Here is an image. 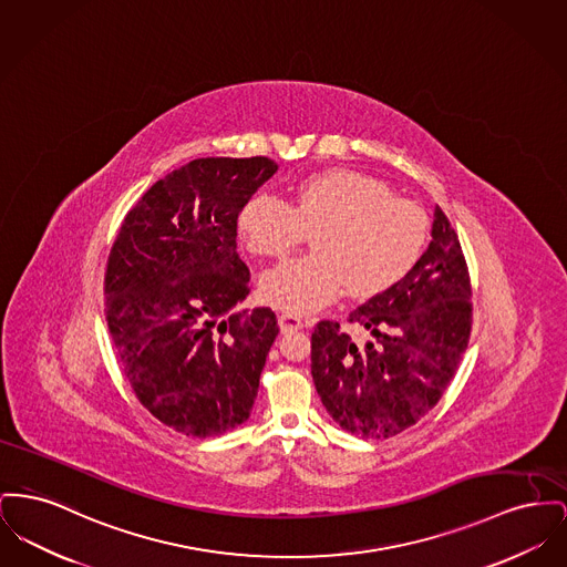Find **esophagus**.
Segmentation results:
<instances>
[{
    "instance_id": "34e87169",
    "label": "esophagus",
    "mask_w": 567,
    "mask_h": 567,
    "mask_svg": "<svg viewBox=\"0 0 567 567\" xmlns=\"http://www.w3.org/2000/svg\"><path fill=\"white\" fill-rule=\"evenodd\" d=\"M278 326H280L282 332H293V330H301L303 328V321H301L298 315L282 312V315H278Z\"/></svg>"
}]
</instances>
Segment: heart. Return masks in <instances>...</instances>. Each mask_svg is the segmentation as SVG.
Returning a JSON list of instances; mask_svg holds the SVG:
<instances>
[{
    "instance_id": "heart-1",
    "label": "heart",
    "mask_w": 567,
    "mask_h": 567,
    "mask_svg": "<svg viewBox=\"0 0 567 567\" xmlns=\"http://www.w3.org/2000/svg\"><path fill=\"white\" fill-rule=\"evenodd\" d=\"M426 214L413 200L360 171L330 168L298 184L291 203L257 195L237 218L246 248L261 259H285L315 229V252L266 274L261 296L291 315L326 308L347 289L377 296L417 261Z\"/></svg>"
}]
</instances>
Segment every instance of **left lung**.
<instances>
[{"label": "left lung", "mask_w": 567, "mask_h": 567, "mask_svg": "<svg viewBox=\"0 0 567 567\" xmlns=\"http://www.w3.org/2000/svg\"><path fill=\"white\" fill-rule=\"evenodd\" d=\"M347 321L372 333L367 344L336 321H319L310 340V370L323 406L342 431L358 436L406 431L454 379L473 323L465 255L441 207L420 261Z\"/></svg>", "instance_id": "left-lung-1"}]
</instances>
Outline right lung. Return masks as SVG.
Instances as JSON below:
<instances>
[{
    "mask_svg": "<svg viewBox=\"0 0 567 567\" xmlns=\"http://www.w3.org/2000/svg\"><path fill=\"white\" fill-rule=\"evenodd\" d=\"M266 156L197 158L158 179L126 214L104 271V315L138 402L168 429L216 436L250 417L269 308L237 257V216L276 173Z\"/></svg>",
    "mask_w": 567,
    "mask_h": 567,
    "instance_id": "obj_1",
    "label": "right lung"
}]
</instances>
